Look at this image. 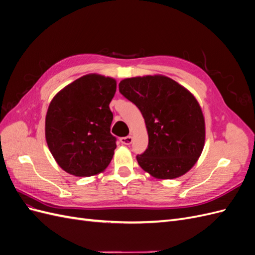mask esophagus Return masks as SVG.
Returning a JSON list of instances; mask_svg holds the SVG:
<instances>
[{"label": "esophagus", "mask_w": 255, "mask_h": 255, "mask_svg": "<svg viewBox=\"0 0 255 255\" xmlns=\"http://www.w3.org/2000/svg\"><path fill=\"white\" fill-rule=\"evenodd\" d=\"M120 142L122 144H130L133 142V137L132 136H127V137H122L120 138Z\"/></svg>", "instance_id": "esophagus-1"}]
</instances>
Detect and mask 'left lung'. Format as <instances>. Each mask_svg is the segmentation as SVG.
<instances>
[{
	"mask_svg": "<svg viewBox=\"0 0 255 255\" xmlns=\"http://www.w3.org/2000/svg\"><path fill=\"white\" fill-rule=\"evenodd\" d=\"M119 91L139 109L148 130V148L136 156L139 166L161 180L189 171L205 141L204 117L196 98L164 75L126 79Z\"/></svg>",
	"mask_w": 255,
	"mask_h": 255,
	"instance_id": "1",
	"label": "left lung"
}]
</instances>
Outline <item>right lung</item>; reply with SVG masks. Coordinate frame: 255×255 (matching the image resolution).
<instances>
[{"label":"right lung","instance_id":"obj_1","mask_svg":"<svg viewBox=\"0 0 255 255\" xmlns=\"http://www.w3.org/2000/svg\"><path fill=\"white\" fill-rule=\"evenodd\" d=\"M116 87L112 78L87 74L53 98L45 117V139L66 172L91 176L110 165L117 146L111 134L110 109Z\"/></svg>","mask_w":255,"mask_h":255}]
</instances>
